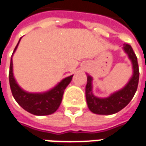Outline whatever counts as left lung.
I'll use <instances>...</instances> for the list:
<instances>
[{"instance_id": "8db88e82", "label": "left lung", "mask_w": 146, "mask_h": 146, "mask_svg": "<svg viewBox=\"0 0 146 146\" xmlns=\"http://www.w3.org/2000/svg\"><path fill=\"white\" fill-rule=\"evenodd\" d=\"M123 50L127 54L133 66V75L126 86L106 98H99L92 93V77L87 75L85 96L88 107L91 111L98 115H112L119 112L128 104L133 99L137 88L139 80V69L137 59L131 46L123 45Z\"/></svg>"}]
</instances>
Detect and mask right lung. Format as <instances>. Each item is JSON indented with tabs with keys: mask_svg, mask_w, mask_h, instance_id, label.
<instances>
[{
	"mask_svg": "<svg viewBox=\"0 0 146 146\" xmlns=\"http://www.w3.org/2000/svg\"><path fill=\"white\" fill-rule=\"evenodd\" d=\"M21 38L13 53L16 51ZM13 55L11 57L9 70V84L14 99L21 108L35 115H48L58 110L62 103L64 91L72 80V76L64 78L55 87L42 93H31L23 90L13 76Z\"/></svg>",
	"mask_w": 146,
	"mask_h": 146,
	"instance_id": "add662e5",
	"label": "right lung"
}]
</instances>
